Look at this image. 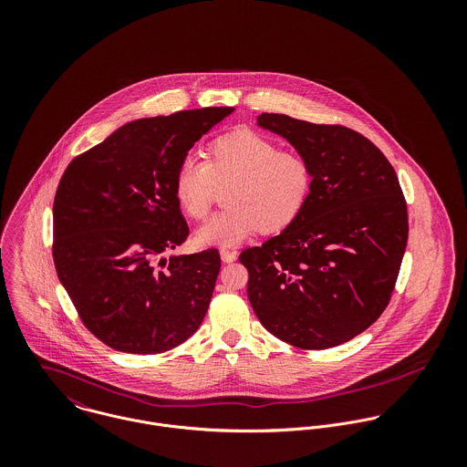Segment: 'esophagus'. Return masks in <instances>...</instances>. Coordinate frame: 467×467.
Wrapping results in <instances>:
<instances>
[{"instance_id":"34e87169","label":"esophagus","mask_w":467,"mask_h":467,"mask_svg":"<svg viewBox=\"0 0 467 467\" xmlns=\"http://www.w3.org/2000/svg\"><path fill=\"white\" fill-rule=\"evenodd\" d=\"M235 259H237V254H235L234 250H226V248L221 250V261H223V263L228 265V263H234Z\"/></svg>"}]
</instances>
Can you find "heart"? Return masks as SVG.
Listing matches in <instances>:
<instances>
[{"instance_id": "b5f03b06", "label": "heart", "mask_w": 467, "mask_h": 467, "mask_svg": "<svg viewBox=\"0 0 467 467\" xmlns=\"http://www.w3.org/2000/svg\"><path fill=\"white\" fill-rule=\"evenodd\" d=\"M226 208L212 215L196 232L201 246H235L257 234H280L306 210L315 172L311 161L255 131L224 134L210 143L206 161L182 160L174 194L182 210L202 219L215 196L226 187Z\"/></svg>"}]
</instances>
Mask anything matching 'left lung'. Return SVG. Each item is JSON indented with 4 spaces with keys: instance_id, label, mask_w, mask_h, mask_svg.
<instances>
[{
    "instance_id": "1",
    "label": "left lung",
    "mask_w": 467,
    "mask_h": 467,
    "mask_svg": "<svg viewBox=\"0 0 467 467\" xmlns=\"http://www.w3.org/2000/svg\"><path fill=\"white\" fill-rule=\"evenodd\" d=\"M259 126L304 154L315 185L302 215L239 255L269 333L306 350L341 345L387 309L408 243V210L387 156L345 126L263 113Z\"/></svg>"
}]
</instances>
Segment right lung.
<instances>
[{
	"label": "right lung",
	"mask_w": 467,
	"mask_h": 467,
	"mask_svg": "<svg viewBox=\"0 0 467 467\" xmlns=\"http://www.w3.org/2000/svg\"><path fill=\"white\" fill-rule=\"evenodd\" d=\"M232 111L130 122L69 161L54 200V265L80 322L108 347L161 354L200 329L219 252L161 255L191 234L174 194L176 171Z\"/></svg>",
	"instance_id": "right-lung-1"
}]
</instances>
